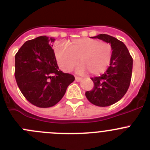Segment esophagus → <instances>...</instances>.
Masks as SVG:
<instances>
[{
    "mask_svg": "<svg viewBox=\"0 0 150 150\" xmlns=\"http://www.w3.org/2000/svg\"><path fill=\"white\" fill-rule=\"evenodd\" d=\"M81 80H82V78H80V77H75V81H77V82H79V81H81Z\"/></svg>",
    "mask_w": 150,
    "mask_h": 150,
    "instance_id": "34e87169",
    "label": "esophagus"
}]
</instances>
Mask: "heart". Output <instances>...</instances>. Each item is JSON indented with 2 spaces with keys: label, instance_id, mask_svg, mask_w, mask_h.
Returning a JSON list of instances; mask_svg holds the SVG:
<instances>
[{
  "label": "heart",
  "instance_id": "1",
  "mask_svg": "<svg viewBox=\"0 0 150 150\" xmlns=\"http://www.w3.org/2000/svg\"><path fill=\"white\" fill-rule=\"evenodd\" d=\"M112 48L110 43L96 39L83 38L72 40L67 47L59 45L55 48V57L59 66L64 72H69L79 62V73L96 75L103 73L111 61Z\"/></svg>",
  "mask_w": 150,
  "mask_h": 150
}]
</instances>
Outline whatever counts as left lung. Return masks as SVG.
<instances>
[{
  "mask_svg": "<svg viewBox=\"0 0 150 150\" xmlns=\"http://www.w3.org/2000/svg\"><path fill=\"white\" fill-rule=\"evenodd\" d=\"M92 38L110 43L112 54L110 67L99 77L91 78L93 89L85 94L91 104L107 107L118 102L126 93L131 83L133 59L125 45L112 36L100 34Z\"/></svg>",
  "mask_w": 150,
  "mask_h": 150,
  "instance_id": "8db88e82",
  "label": "left lung"
}]
</instances>
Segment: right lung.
<instances>
[{
	"label": "right lung",
	"mask_w": 150,
	"mask_h": 150,
	"mask_svg": "<svg viewBox=\"0 0 150 150\" xmlns=\"http://www.w3.org/2000/svg\"><path fill=\"white\" fill-rule=\"evenodd\" d=\"M54 40L45 35L28 40L15 55L18 87L29 102L40 108L56 105L75 81L73 75L59 69L50 45Z\"/></svg>",
	"instance_id": "1"
}]
</instances>
